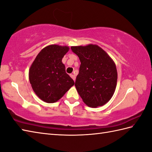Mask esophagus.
<instances>
[{
  "instance_id": "obj_1",
  "label": "esophagus",
  "mask_w": 152,
  "mask_h": 152,
  "mask_svg": "<svg viewBox=\"0 0 152 152\" xmlns=\"http://www.w3.org/2000/svg\"><path fill=\"white\" fill-rule=\"evenodd\" d=\"M70 77H71V78H72V80H74V81H75V80H76V76H74V74H71V75H70Z\"/></svg>"
}]
</instances>
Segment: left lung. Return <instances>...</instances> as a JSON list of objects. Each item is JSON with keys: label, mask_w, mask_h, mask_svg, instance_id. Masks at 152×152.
Segmentation results:
<instances>
[{"label": "left lung", "mask_w": 152, "mask_h": 152, "mask_svg": "<svg viewBox=\"0 0 152 152\" xmlns=\"http://www.w3.org/2000/svg\"><path fill=\"white\" fill-rule=\"evenodd\" d=\"M81 64L75 86L83 101L89 107L102 106L113 96L118 73L114 61L97 45L72 46Z\"/></svg>", "instance_id": "obj_1"}]
</instances>
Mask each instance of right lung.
Wrapping results in <instances>:
<instances>
[{"label": "right lung", "instance_id": "add662e5", "mask_svg": "<svg viewBox=\"0 0 152 152\" xmlns=\"http://www.w3.org/2000/svg\"><path fill=\"white\" fill-rule=\"evenodd\" d=\"M69 50L68 46L50 45L40 51L32 64L29 81L34 93L44 102H57L74 84L62 63Z\"/></svg>", "mask_w": 152, "mask_h": 152}]
</instances>
